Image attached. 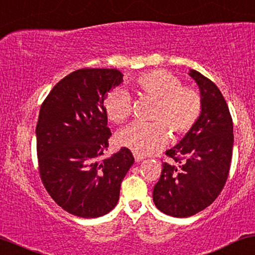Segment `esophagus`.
<instances>
[{
	"mask_svg": "<svg viewBox=\"0 0 255 255\" xmlns=\"http://www.w3.org/2000/svg\"><path fill=\"white\" fill-rule=\"evenodd\" d=\"M134 157H135V161H136V162H140V161H142L144 159L142 155H140V154H137V153H134Z\"/></svg>",
	"mask_w": 255,
	"mask_h": 255,
	"instance_id": "34e87169",
	"label": "esophagus"
}]
</instances>
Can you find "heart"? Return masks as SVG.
Wrapping results in <instances>:
<instances>
[{
    "label": "heart",
    "mask_w": 255,
    "mask_h": 255,
    "mask_svg": "<svg viewBox=\"0 0 255 255\" xmlns=\"http://www.w3.org/2000/svg\"><path fill=\"white\" fill-rule=\"evenodd\" d=\"M138 93L156 100L151 113L153 122H133L118 134V142L137 154H151L169 137L188 134L204 111L202 96L195 88L183 86L181 79L163 69L148 70L135 79ZM109 120L120 124L130 118V96L122 88L111 90L104 101Z\"/></svg>",
    "instance_id": "heart-1"
}]
</instances>
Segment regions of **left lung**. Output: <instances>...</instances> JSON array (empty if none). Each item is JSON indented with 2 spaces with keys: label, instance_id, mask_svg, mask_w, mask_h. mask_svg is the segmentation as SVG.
Wrapping results in <instances>:
<instances>
[{
  "label": "left lung",
  "instance_id": "obj_1",
  "mask_svg": "<svg viewBox=\"0 0 255 255\" xmlns=\"http://www.w3.org/2000/svg\"><path fill=\"white\" fill-rule=\"evenodd\" d=\"M204 102L201 118L172 149L154 186V204L175 218L192 217L208 207L227 181L233 153V121L220 89L196 70L189 72Z\"/></svg>",
  "mask_w": 255,
  "mask_h": 255
}]
</instances>
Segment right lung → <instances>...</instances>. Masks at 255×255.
Here are the masks:
<instances>
[{"label": "right lung", "instance_id": "right-lung-1", "mask_svg": "<svg viewBox=\"0 0 255 255\" xmlns=\"http://www.w3.org/2000/svg\"><path fill=\"white\" fill-rule=\"evenodd\" d=\"M122 76L118 69L75 70L57 82L41 105L36 125L40 178L54 201L76 217L109 213L134 163L126 147L102 157L112 136L104 101Z\"/></svg>", "mask_w": 255, "mask_h": 255}]
</instances>
